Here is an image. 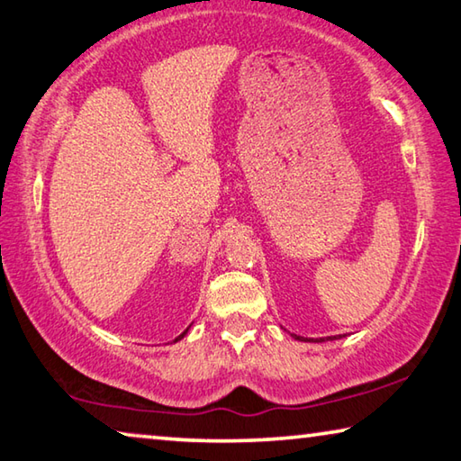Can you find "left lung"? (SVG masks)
<instances>
[{"mask_svg":"<svg viewBox=\"0 0 461 461\" xmlns=\"http://www.w3.org/2000/svg\"><path fill=\"white\" fill-rule=\"evenodd\" d=\"M294 338H295V340H302V342H313V340H308V338H302V336H295V334H294ZM334 338L336 336H328V340H334ZM338 338H342V336H338ZM316 342H326V340H324V338H320V340H316Z\"/></svg>","mask_w":461,"mask_h":461,"instance_id":"1","label":"left lung"}]
</instances>
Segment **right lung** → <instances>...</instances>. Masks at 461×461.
<instances>
[{"label": "right lung", "mask_w": 461, "mask_h": 461, "mask_svg": "<svg viewBox=\"0 0 461 461\" xmlns=\"http://www.w3.org/2000/svg\"><path fill=\"white\" fill-rule=\"evenodd\" d=\"M185 332H188V330H185ZM185 332H184V334H180V336H177V338H176V340H174V342H177V340H180V338H184V336H185Z\"/></svg>", "instance_id": "obj_1"}]
</instances>
